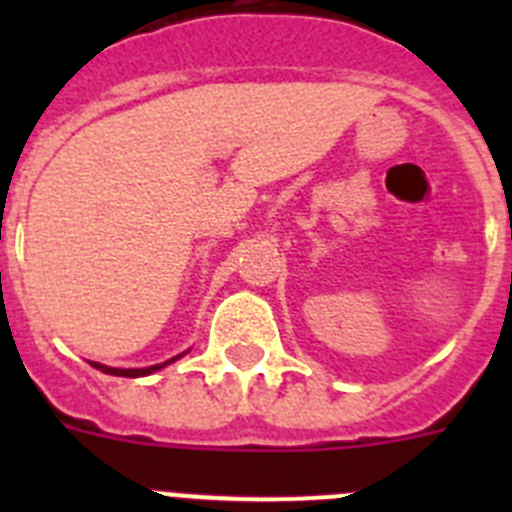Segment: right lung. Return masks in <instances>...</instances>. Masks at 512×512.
<instances>
[{"label": "right lung", "mask_w": 512, "mask_h": 512, "mask_svg": "<svg viewBox=\"0 0 512 512\" xmlns=\"http://www.w3.org/2000/svg\"><path fill=\"white\" fill-rule=\"evenodd\" d=\"M179 356H184V354H179ZM179 356H174V359L164 361V364H153V366H146V369H115V366H104V364H97V361H94L92 366H97L99 372H104V374H112V377H148V374L158 372V369H164L166 364H171V361H176V359H179Z\"/></svg>", "instance_id": "right-lung-1"}]
</instances>
